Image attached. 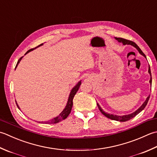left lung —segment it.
<instances>
[{"label": "left lung", "mask_w": 157, "mask_h": 157, "mask_svg": "<svg viewBox=\"0 0 157 157\" xmlns=\"http://www.w3.org/2000/svg\"><path fill=\"white\" fill-rule=\"evenodd\" d=\"M116 39H117L119 42H121V43H122V44H123V45L127 44V45H131L134 46L135 48L137 49V50L139 51V52H140V53L141 54L143 55V56H144V57H145V58H146V55L143 53V52H142V50H141V49H140L139 47H138V45L136 44V43H134L133 41H130V40H127V39H122V38H120V37H118V38L116 37ZM148 72H149V73H150V76H151V71H150V66H149V69H148ZM150 84H152V77H151V78H150ZM149 99H150V95H149V96H148V97H147L146 100L145 101V102H144V103L142 104V105L141 106V107H140V108L138 109L137 110H136V111L135 112L131 113V114H128V115H124V116H116V115H113V114H109V113H105V112L103 111V109H102L101 108V107L99 106V104H98V103H97V106H98V107H99V110H100V112H101V113H102L104 116H106L107 118H108L111 119V120H113V121H116L125 122V121H129V120H131V118H133V117H135V116H136V115H137L138 113H139L140 112H142V110H143L144 108H145V107L146 106L147 103H148V100H149Z\"/></svg>", "instance_id": "left-lung-1"}]
</instances>
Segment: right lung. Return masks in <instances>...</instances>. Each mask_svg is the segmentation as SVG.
I'll return each mask as SVG.
<instances>
[{
	"instance_id": "right-lung-1",
	"label": "right lung",
	"mask_w": 157,
	"mask_h": 157,
	"mask_svg": "<svg viewBox=\"0 0 157 157\" xmlns=\"http://www.w3.org/2000/svg\"><path fill=\"white\" fill-rule=\"evenodd\" d=\"M41 45H43V44H41V45H39V46ZM39 46H37V47H39ZM33 50V49H30V50H29V51H27V52H26V53L25 54H26L27 53H29V52H30V51ZM21 58H22V57H21V58H20V59L18 60L17 63V64H16V66H15V68H16V67H17V64H19L20 61L21 59ZM80 85H81V82H78V84H77V85L75 86L72 89L71 91V93H70L69 97L68 102H67V105H66V107H65V108H64L63 111L60 113L59 116H57V117H56V118H54V119H52V121H48V122H43V123H44V122L45 124H55V123H58V122L62 121L63 120L66 119L67 117H68V116L69 115V113H71V109H72L73 97H74L75 94H76L77 92H78L79 86H80ZM16 105H17L18 108H19V107H18L17 103H16ZM19 109H20V108H19Z\"/></svg>"
}]
</instances>
